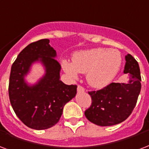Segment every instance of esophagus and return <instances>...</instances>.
Instances as JSON below:
<instances>
[{
    "instance_id": "34e87169",
    "label": "esophagus",
    "mask_w": 149,
    "mask_h": 149,
    "mask_svg": "<svg viewBox=\"0 0 149 149\" xmlns=\"http://www.w3.org/2000/svg\"><path fill=\"white\" fill-rule=\"evenodd\" d=\"M84 91H85V89L82 86L78 85V87H77V92H79V93H80V92H84Z\"/></svg>"
}]
</instances>
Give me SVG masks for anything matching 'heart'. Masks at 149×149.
Instances as JSON below:
<instances>
[{
    "instance_id": "1",
    "label": "heart",
    "mask_w": 149,
    "mask_h": 149,
    "mask_svg": "<svg viewBox=\"0 0 149 149\" xmlns=\"http://www.w3.org/2000/svg\"><path fill=\"white\" fill-rule=\"evenodd\" d=\"M67 74L77 77L78 72L87 73L88 83L95 88H102L111 84L122 65L118 51L107 48H94L75 53L72 63L62 61Z\"/></svg>"
}]
</instances>
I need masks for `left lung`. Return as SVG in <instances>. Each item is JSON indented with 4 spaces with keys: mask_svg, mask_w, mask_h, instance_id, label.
Wrapping results in <instances>:
<instances>
[{
    "mask_svg": "<svg viewBox=\"0 0 149 149\" xmlns=\"http://www.w3.org/2000/svg\"><path fill=\"white\" fill-rule=\"evenodd\" d=\"M124 73L130 75L128 83H111L99 91H89L91 105L84 114L90 122L110 126L121 123L130 115L141 88L139 65L131 54L125 56Z\"/></svg>",
    "mask_w": 149,
    "mask_h": 149,
    "instance_id": "1",
    "label": "left lung"
}]
</instances>
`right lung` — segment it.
Segmentation results:
<instances>
[{"label": "right lung", "mask_w": 149, "mask_h": 149, "mask_svg": "<svg viewBox=\"0 0 149 149\" xmlns=\"http://www.w3.org/2000/svg\"><path fill=\"white\" fill-rule=\"evenodd\" d=\"M49 42L45 38L25 47L13 64L9 77L8 95L13 110L24 125L37 130L58 123L64 106L74 98L77 88L60 80L61 65ZM35 61L44 65L46 73L37 83L29 86L25 77Z\"/></svg>", "instance_id": "right-lung-1"}]
</instances>
